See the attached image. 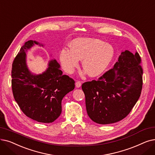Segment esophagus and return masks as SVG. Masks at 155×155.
I'll use <instances>...</instances> for the list:
<instances>
[{"label":"esophagus","mask_w":155,"mask_h":155,"mask_svg":"<svg viewBox=\"0 0 155 155\" xmlns=\"http://www.w3.org/2000/svg\"><path fill=\"white\" fill-rule=\"evenodd\" d=\"M75 85H76L77 88H79V87H80L82 85V82L80 81H77L76 83H75Z\"/></svg>","instance_id":"obj_1"}]
</instances>
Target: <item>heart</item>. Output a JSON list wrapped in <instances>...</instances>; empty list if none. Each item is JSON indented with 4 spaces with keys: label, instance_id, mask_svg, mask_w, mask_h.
Instances as JSON below:
<instances>
[{
    "label": "heart",
    "instance_id": "heart-1",
    "mask_svg": "<svg viewBox=\"0 0 155 155\" xmlns=\"http://www.w3.org/2000/svg\"><path fill=\"white\" fill-rule=\"evenodd\" d=\"M115 54L113 47L103 40L91 38H78L71 42L70 49L60 52V61L64 70L73 73L82 59L84 69L90 77L102 74L110 65Z\"/></svg>",
    "mask_w": 155,
    "mask_h": 155
}]
</instances>
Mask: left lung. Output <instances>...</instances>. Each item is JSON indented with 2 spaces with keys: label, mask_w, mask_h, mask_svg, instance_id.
<instances>
[{
  "label": "left lung",
  "mask_w": 155,
  "mask_h": 155,
  "mask_svg": "<svg viewBox=\"0 0 155 155\" xmlns=\"http://www.w3.org/2000/svg\"><path fill=\"white\" fill-rule=\"evenodd\" d=\"M137 52L121 53L113 68L97 80L82 85L90 118L99 124H113L125 118L138 101L143 70Z\"/></svg>",
  "instance_id": "8db88e82"
}]
</instances>
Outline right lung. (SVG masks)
Listing matches in <instances>:
<instances>
[{
    "mask_svg": "<svg viewBox=\"0 0 155 155\" xmlns=\"http://www.w3.org/2000/svg\"><path fill=\"white\" fill-rule=\"evenodd\" d=\"M34 44L43 46L35 40H28L13 61V96L26 116L38 122L51 123L61 115L62 99L75 88V81L63 75L56 59L49 63V67L42 74L33 75L26 64L25 51Z\"/></svg>",
    "mask_w": 155,
    "mask_h": 155,
    "instance_id": "obj_1",
    "label": "right lung"
}]
</instances>
